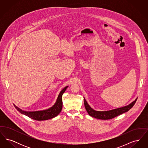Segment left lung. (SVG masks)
<instances>
[{
    "label": "left lung",
    "mask_w": 148,
    "mask_h": 148,
    "mask_svg": "<svg viewBox=\"0 0 148 148\" xmlns=\"http://www.w3.org/2000/svg\"><path fill=\"white\" fill-rule=\"evenodd\" d=\"M136 100L137 98L128 106L115 109L109 111H104V112L96 111L92 109V108L89 106V104H88L87 101H86L85 98H84V102L85 109L90 116L99 119L108 120L113 119L114 118L119 115L123 113H125L127 111H129L134 106L135 103H136Z\"/></svg>",
    "instance_id": "1"
}]
</instances>
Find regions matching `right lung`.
<instances>
[{"label": "right lung", "mask_w": 148, "mask_h": 148, "mask_svg": "<svg viewBox=\"0 0 148 148\" xmlns=\"http://www.w3.org/2000/svg\"><path fill=\"white\" fill-rule=\"evenodd\" d=\"M68 86L65 87L63 90L60 92L58 97L57 98L56 102L54 105L52 107L48 109L40 111H35V112H26L17 107L14 105L15 108L20 113L28 116L30 118L36 120H46L52 119L56 116L59 113H60L62 107H63V102H62V95L64 92L66 90Z\"/></svg>", "instance_id": "1"}]
</instances>
